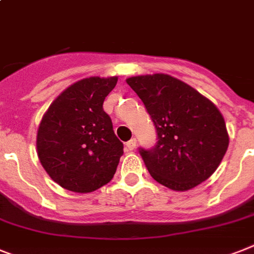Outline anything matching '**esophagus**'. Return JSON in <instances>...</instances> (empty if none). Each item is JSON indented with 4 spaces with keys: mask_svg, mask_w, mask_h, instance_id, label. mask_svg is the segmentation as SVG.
Returning <instances> with one entry per match:
<instances>
[{
    "mask_svg": "<svg viewBox=\"0 0 254 254\" xmlns=\"http://www.w3.org/2000/svg\"><path fill=\"white\" fill-rule=\"evenodd\" d=\"M125 146H127V150H134L135 146H137V139H135V138H131L130 141H127V143H125Z\"/></svg>",
    "mask_w": 254,
    "mask_h": 254,
    "instance_id": "1",
    "label": "esophagus"
}]
</instances>
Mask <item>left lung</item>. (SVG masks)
I'll return each instance as SVG.
<instances>
[{
  "label": "left lung",
  "mask_w": 254,
  "mask_h": 254,
  "mask_svg": "<svg viewBox=\"0 0 254 254\" xmlns=\"http://www.w3.org/2000/svg\"><path fill=\"white\" fill-rule=\"evenodd\" d=\"M158 133L150 150L139 148L154 180L184 191L207 180L227 151L226 123L213 102L168 74L127 78Z\"/></svg>",
  "instance_id": "obj_1"
}]
</instances>
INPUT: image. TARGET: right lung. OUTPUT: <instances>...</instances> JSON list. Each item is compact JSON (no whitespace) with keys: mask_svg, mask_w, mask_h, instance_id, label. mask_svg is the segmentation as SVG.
<instances>
[{"mask_svg":"<svg viewBox=\"0 0 254 254\" xmlns=\"http://www.w3.org/2000/svg\"><path fill=\"white\" fill-rule=\"evenodd\" d=\"M116 83L117 77L78 80L44 113L36 137L38 156L60 187L90 193L112 180L124 145L103 103Z\"/></svg>","mask_w":254,"mask_h":254,"instance_id":"add662e5","label":"right lung"}]
</instances>
